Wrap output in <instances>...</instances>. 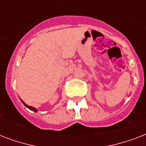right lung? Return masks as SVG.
I'll return each instance as SVG.
<instances>
[{"instance_id":"right-lung-1","label":"right lung","mask_w":146,"mask_h":146,"mask_svg":"<svg viewBox=\"0 0 146 146\" xmlns=\"http://www.w3.org/2000/svg\"><path fill=\"white\" fill-rule=\"evenodd\" d=\"M21 101H22V100H21ZM22 102H23V104L26 107V108H28L29 109H30V110H32V111H35V112H37V111H38L37 109L35 108H33V107H32V106H29V105H27V104H26V103L23 102V101H22Z\"/></svg>"}]
</instances>
